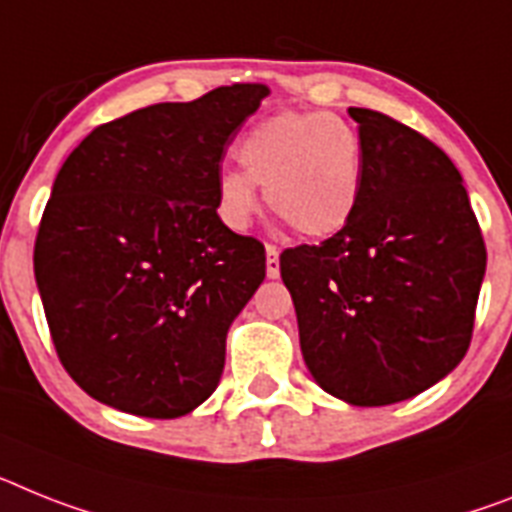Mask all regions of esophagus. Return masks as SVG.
<instances>
[{
  "mask_svg": "<svg viewBox=\"0 0 512 512\" xmlns=\"http://www.w3.org/2000/svg\"><path fill=\"white\" fill-rule=\"evenodd\" d=\"M265 270H268V278H278L281 276V263H278V247L273 244H265Z\"/></svg>",
  "mask_w": 512,
  "mask_h": 512,
  "instance_id": "1",
  "label": "esophagus"
}]
</instances>
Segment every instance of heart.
<instances>
[{"label":"heart","mask_w":512,"mask_h":512,"mask_svg":"<svg viewBox=\"0 0 512 512\" xmlns=\"http://www.w3.org/2000/svg\"><path fill=\"white\" fill-rule=\"evenodd\" d=\"M242 169H223L216 179L218 216L244 229L260 208L270 210L302 236H333L351 221L364 184L359 132L325 111H286L255 124L236 143Z\"/></svg>","instance_id":"b5f03b06"}]
</instances>
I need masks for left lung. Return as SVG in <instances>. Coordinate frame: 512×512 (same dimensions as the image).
Instances as JSON below:
<instances>
[{
  "label": "left lung",
  "mask_w": 512,
  "mask_h": 512,
  "mask_svg": "<svg viewBox=\"0 0 512 512\" xmlns=\"http://www.w3.org/2000/svg\"><path fill=\"white\" fill-rule=\"evenodd\" d=\"M364 148L351 221L317 247L286 249L309 375L351 406L432 388L466 356L487 249L463 176L406 124L349 109Z\"/></svg>",
  "instance_id": "8db88e82"
}]
</instances>
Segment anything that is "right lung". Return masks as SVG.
Here are the masks:
<instances>
[{"instance_id":"add662e5","label":"right lung","mask_w":512,"mask_h":512,"mask_svg":"<svg viewBox=\"0 0 512 512\" xmlns=\"http://www.w3.org/2000/svg\"><path fill=\"white\" fill-rule=\"evenodd\" d=\"M268 85L234 83L101 124L62 163L33 270L72 380L124 414L176 419L218 388L265 247L218 218L226 145Z\"/></svg>"}]
</instances>
